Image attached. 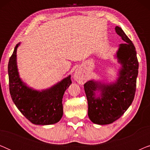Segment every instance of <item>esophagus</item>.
I'll use <instances>...</instances> for the list:
<instances>
[{
    "instance_id": "obj_1",
    "label": "esophagus",
    "mask_w": 150,
    "mask_h": 150,
    "mask_svg": "<svg viewBox=\"0 0 150 150\" xmlns=\"http://www.w3.org/2000/svg\"><path fill=\"white\" fill-rule=\"evenodd\" d=\"M74 77L76 81L79 83H82L85 79V76L84 75V74L82 72V71L79 70V69L76 70Z\"/></svg>"
}]
</instances>
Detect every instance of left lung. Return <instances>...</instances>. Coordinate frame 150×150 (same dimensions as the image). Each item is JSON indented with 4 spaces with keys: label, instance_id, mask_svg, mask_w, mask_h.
I'll list each match as a JSON object with an SVG mask.
<instances>
[{
    "label": "left lung",
    "instance_id": "1",
    "mask_svg": "<svg viewBox=\"0 0 150 150\" xmlns=\"http://www.w3.org/2000/svg\"><path fill=\"white\" fill-rule=\"evenodd\" d=\"M115 29L126 42L120 44L117 52L119 62L122 65L117 81L110 85H101L89 81L84 85L88 116L96 124H109L121 117L132 104L136 91L139 69L136 49L122 28L116 26ZM97 89L102 91L101 98H95Z\"/></svg>",
    "mask_w": 150,
    "mask_h": 150
}]
</instances>
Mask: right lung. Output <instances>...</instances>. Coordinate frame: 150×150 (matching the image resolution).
Returning a JSON list of instances; mask_svg holds the SVG:
<instances>
[{
	"instance_id": "1",
	"label": "right lung",
	"mask_w": 150,
	"mask_h": 150,
	"mask_svg": "<svg viewBox=\"0 0 150 150\" xmlns=\"http://www.w3.org/2000/svg\"><path fill=\"white\" fill-rule=\"evenodd\" d=\"M14 48L8 64L9 92L18 110L30 122L37 125H50L57 123L63 116L62 98L65 90L71 83V76L42 92L28 88L20 80Z\"/></svg>"
}]
</instances>
